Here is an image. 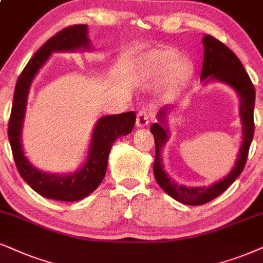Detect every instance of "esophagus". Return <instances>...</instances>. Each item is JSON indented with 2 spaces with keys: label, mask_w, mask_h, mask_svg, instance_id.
I'll return each instance as SVG.
<instances>
[{
  "label": "esophagus",
  "mask_w": 263,
  "mask_h": 263,
  "mask_svg": "<svg viewBox=\"0 0 263 263\" xmlns=\"http://www.w3.org/2000/svg\"><path fill=\"white\" fill-rule=\"evenodd\" d=\"M148 124H149V111L147 109H141L137 114L136 126H137V127H145Z\"/></svg>",
  "instance_id": "esophagus-1"
}]
</instances>
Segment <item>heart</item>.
I'll return each mask as SVG.
<instances>
[{
	"instance_id": "1",
	"label": "heart",
	"mask_w": 263,
	"mask_h": 263,
	"mask_svg": "<svg viewBox=\"0 0 263 263\" xmlns=\"http://www.w3.org/2000/svg\"><path fill=\"white\" fill-rule=\"evenodd\" d=\"M177 58V53L170 48L152 49L143 55L142 72L147 79L159 80L164 78L172 63ZM193 66L187 59H179L168 71V88L171 91L182 87L191 78Z\"/></svg>"
}]
</instances>
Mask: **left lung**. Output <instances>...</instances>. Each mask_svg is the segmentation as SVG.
Segmentation results:
<instances>
[{
	"mask_svg": "<svg viewBox=\"0 0 263 263\" xmlns=\"http://www.w3.org/2000/svg\"><path fill=\"white\" fill-rule=\"evenodd\" d=\"M204 46V63L200 80L205 85L210 82H221L231 87L239 98V116L241 124V144L234 166L220 181L208 185L179 184L170 177L165 170L162 162V152L171 136L170 116L177 105H167L161 108L156 114L158 122L151 126V132L155 141V160L153 170L154 177L162 191L167 193L171 198L185 205H202L222 194L231 185L238 176L244 170L247 162L249 148L254 137V107H255V88L247 70L242 66L239 58L227 46L212 37L205 35L202 37Z\"/></svg>",
	"mask_w": 263,
	"mask_h": 263,
	"instance_id": "1",
	"label": "left lung"
}]
</instances>
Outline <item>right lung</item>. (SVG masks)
Masks as SVG:
<instances>
[{
	"instance_id": "obj_1",
	"label": "right lung",
	"mask_w": 263,
	"mask_h": 263,
	"mask_svg": "<svg viewBox=\"0 0 263 263\" xmlns=\"http://www.w3.org/2000/svg\"><path fill=\"white\" fill-rule=\"evenodd\" d=\"M76 51H93L87 25H74L62 30L35 53L16 81L8 126V139L23 179L40 195L59 201L81 200L98 188L107 172L112 143L131 134L136 122L135 111L99 118L93 127L85 161L74 172L53 174L39 170L31 164L25 155L22 135L32 81L52 53Z\"/></svg>"
}]
</instances>
